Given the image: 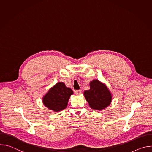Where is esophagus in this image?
Segmentation results:
<instances>
[{
    "label": "esophagus",
    "mask_w": 152,
    "mask_h": 152,
    "mask_svg": "<svg viewBox=\"0 0 152 152\" xmlns=\"http://www.w3.org/2000/svg\"><path fill=\"white\" fill-rule=\"evenodd\" d=\"M75 93L77 95H79L82 93V90H75Z\"/></svg>",
    "instance_id": "obj_1"
}]
</instances>
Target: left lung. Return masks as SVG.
<instances>
[{"instance_id": "8db88e82", "label": "left lung", "mask_w": 152, "mask_h": 152, "mask_svg": "<svg viewBox=\"0 0 152 152\" xmlns=\"http://www.w3.org/2000/svg\"><path fill=\"white\" fill-rule=\"evenodd\" d=\"M90 89L84 91V96L93 110H101L111 102V94L106 86L98 80L90 83Z\"/></svg>"}]
</instances>
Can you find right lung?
Here are the masks:
<instances>
[{"instance_id":"obj_1","label":"right lung","mask_w":152,"mask_h":152,"mask_svg":"<svg viewBox=\"0 0 152 152\" xmlns=\"http://www.w3.org/2000/svg\"><path fill=\"white\" fill-rule=\"evenodd\" d=\"M73 92L63 82L57 83L43 97V103L49 110L59 111L66 107L69 98Z\"/></svg>"}]
</instances>
